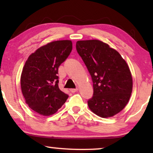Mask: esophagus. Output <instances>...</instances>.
<instances>
[{"mask_svg": "<svg viewBox=\"0 0 153 153\" xmlns=\"http://www.w3.org/2000/svg\"><path fill=\"white\" fill-rule=\"evenodd\" d=\"M78 91H79L78 88H73L70 90V91L72 92V93H75V92H77Z\"/></svg>", "mask_w": 153, "mask_h": 153, "instance_id": "obj_1", "label": "esophagus"}]
</instances>
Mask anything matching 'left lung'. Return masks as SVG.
Here are the masks:
<instances>
[{
  "instance_id": "1",
  "label": "left lung",
  "mask_w": 153,
  "mask_h": 153,
  "mask_svg": "<svg viewBox=\"0 0 153 153\" xmlns=\"http://www.w3.org/2000/svg\"><path fill=\"white\" fill-rule=\"evenodd\" d=\"M76 48L93 83L89 108L102 118L118 114L132 92V76L126 61L116 50L98 39L77 41Z\"/></svg>"
}]
</instances>
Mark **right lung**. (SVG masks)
<instances>
[{
  "instance_id": "obj_1",
  "label": "right lung",
  "mask_w": 153,
  "mask_h": 153,
  "mask_svg": "<svg viewBox=\"0 0 153 153\" xmlns=\"http://www.w3.org/2000/svg\"><path fill=\"white\" fill-rule=\"evenodd\" d=\"M71 40H58L42 46L28 56L21 75V88L26 103L39 115L57 112L68 95L58 87V67L70 55Z\"/></svg>"
}]
</instances>
